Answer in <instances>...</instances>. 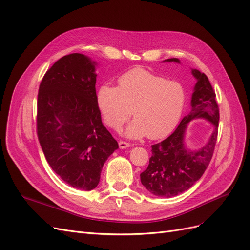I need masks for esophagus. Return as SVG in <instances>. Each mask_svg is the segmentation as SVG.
<instances>
[{"instance_id":"obj_1","label":"esophagus","mask_w":250,"mask_h":250,"mask_svg":"<svg viewBox=\"0 0 250 250\" xmlns=\"http://www.w3.org/2000/svg\"><path fill=\"white\" fill-rule=\"evenodd\" d=\"M119 147L121 149H126L128 147H130V144L127 143V142H124V141H120L119 142Z\"/></svg>"}]
</instances>
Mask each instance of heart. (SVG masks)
Returning a JSON list of instances; mask_svg holds the SVG:
<instances>
[{
	"label": "heart",
	"mask_w": 250,
	"mask_h": 250,
	"mask_svg": "<svg viewBox=\"0 0 250 250\" xmlns=\"http://www.w3.org/2000/svg\"><path fill=\"white\" fill-rule=\"evenodd\" d=\"M119 86L101 85L97 90L96 103L104 122L119 128L130 117L134 120L125 128V137L141 139L145 135L161 139L174 129L183 115L187 94L176 81L144 69H134L118 79Z\"/></svg>",
	"instance_id": "heart-1"
}]
</instances>
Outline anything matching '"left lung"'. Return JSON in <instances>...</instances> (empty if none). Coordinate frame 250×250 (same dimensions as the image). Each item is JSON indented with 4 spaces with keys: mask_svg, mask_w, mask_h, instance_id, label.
Segmentation results:
<instances>
[{
    "mask_svg": "<svg viewBox=\"0 0 250 250\" xmlns=\"http://www.w3.org/2000/svg\"><path fill=\"white\" fill-rule=\"evenodd\" d=\"M163 62L180 63L178 58H169ZM196 79L191 97V110L174 132L161 143L152 145V156L148 168L141 173V183L158 197H173L188 190L200 179L211 160L217 141L219 108L216 95L208 78L200 71L192 69ZM202 118L213 126V132L207 143L197 149L188 148L185 142L188 123Z\"/></svg>",
    "mask_w": 250,
    "mask_h": 250,
    "instance_id": "1",
    "label": "left lung"
}]
</instances>
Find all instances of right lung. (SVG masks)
<instances>
[{"label": "right lung", "mask_w": 250, "mask_h": 250, "mask_svg": "<svg viewBox=\"0 0 250 250\" xmlns=\"http://www.w3.org/2000/svg\"><path fill=\"white\" fill-rule=\"evenodd\" d=\"M98 63L80 53L60 58L44 75L37 97V134L48 164L64 183L90 191L119 148L96 103Z\"/></svg>", "instance_id": "obj_1"}]
</instances>
